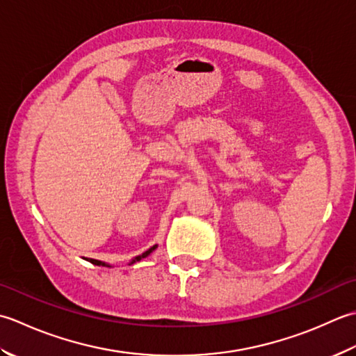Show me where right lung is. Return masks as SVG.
Segmentation results:
<instances>
[{"mask_svg":"<svg viewBox=\"0 0 356 356\" xmlns=\"http://www.w3.org/2000/svg\"><path fill=\"white\" fill-rule=\"evenodd\" d=\"M155 249H156V245H154V248H150L149 250H146V252H144V253H143V255H140V257H136L135 259H132V263H130V264H134V263H135V261H140V259H143V258H146V257H149V255H150V253H152V252H154ZM89 261H90V263H92V264H95V266H106V267H111V266H107L106 263H103V261H98V259H92V258H90Z\"/></svg>","mask_w":356,"mask_h":356,"instance_id":"obj_1","label":"right lung"}]
</instances>
